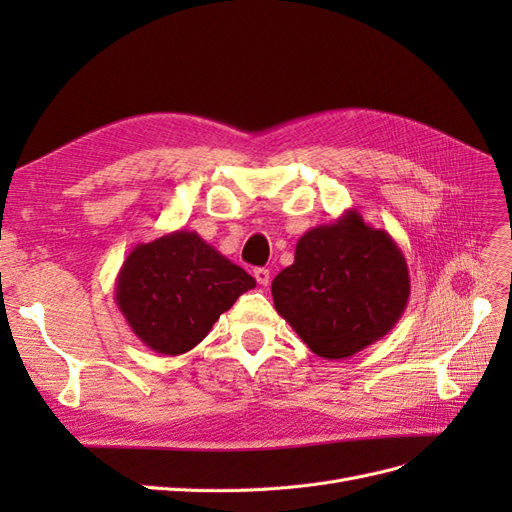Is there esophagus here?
Wrapping results in <instances>:
<instances>
[{"instance_id":"1","label":"esophagus","mask_w":512,"mask_h":512,"mask_svg":"<svg viewBox=\"0 0 512 512\" xmlns=\"http://www.w3.org/2000/svg\"><path fill=\"white\" fill-rule=\"evenodd\" d=\"M254 277H256V282H258L260 286H267L269 280H271V271H269L267 267H256V269H254Z\"/></svg>"}]
</instances>
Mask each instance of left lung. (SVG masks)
I'll list each match as a JSON object with an SVG mask.
<instances>
[{
	"mask_svg": "<svg viewBox=\"0 0 512 512\" xmlns=\"http://www.w3.org/2000/svg\"><path fill=\"white\" fill-rule=\"evenodd\" d=\"M273 305L314 354L342 361L389 333L406 312V258L356 209L309 228L271 284Z\"/></svg>",
	"mask_w": 512,
	"mask_h": 512,
	"instance_id": "8db88e82",
	"label": "left lung"
}]
</instances>
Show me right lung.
Returning <instances> with one entry per match:
<instances>
[{
	"label": "right lung",
	"mask_w": 512,
	"mask_h": 512,
	"mask_svg": "<svg viewBox=\"0 0 512 512\" xmlns=\"http://www.w3.org/2000/svg\"><path fill=\"white\" fill-rule=\"evenodd\" d=\"M256 280L194 230L132 247L117 273L115 301L132 333L158 354L177 356L205 339Z\"/></svg>",
	"instance_id": "right-lung-1"
}]
</instances>
